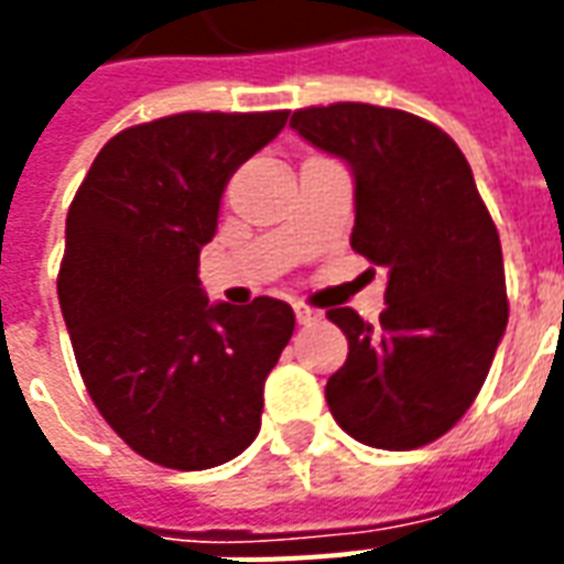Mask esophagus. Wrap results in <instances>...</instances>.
<instances>
[{"label": "esophagus", "instance_id": "1", "mask_svg": "<svg viewBox=\"0 0 564 564\" xmlns=\"http://www.w3.org/2000/svg\"><path fill=\"white\" fill-rule=\"evenodd\" d=\"M295 319L302 323V326H307V323H314V319H319V311H314V307H307V305H295Z\"/></svg>", "mask_w": 564, "mask_h": 564}]
</instances>
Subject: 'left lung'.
<instances>
[{"mask_svg":"<svg viewBox=\"0 0 564 564\" xmlns=\"http://www.w3.org/2000/svg\"><path fill=\"white\" fill-rule=\"evenodd\" d=\"M290 127L350 165V247L390 271L380 326L326 311L350 347L326 383L332 416L368 447H425L471 408L508 326L496 223L456 141L423 117L335 102Z\"/></svg>","mask_w":564,"mask_h":564,"instance_id":"obj_1","label":"left lung"}]
</instances>
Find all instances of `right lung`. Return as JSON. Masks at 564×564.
Segmentation results:
<instances>
[{"label":"right lung","instance_id":"1","mask_svg":"<svg viewBox=\"0 0 564 564\" xmlns=\"http://www.w3.org/2000/svg\"><path fill=\"white\" fill-rule=\"evenodd\" d=\"M286 117L184 111L123 129L68 205L56 293L80 378L105 423L165 468H214L253 444L295 329L269 295L208 305L196 274L229 177Z\"/></svg>","mask_w":564,"mask_h":564}]
</instances>
